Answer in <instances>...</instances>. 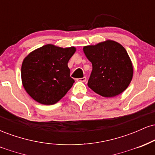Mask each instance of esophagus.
Returning a JSON list of instances; mask_svg holds the SVG:
<instances>
[{
  "instance_id": "34e87169",
  "label": "esophagus",
  "mask_w": 155,
  "mask_h": 155,
  "mask_svg": "<svg viewBox=\"0 0 155 155\" xmlns=\"http://www.w3.org/2000/svg\"><path fill=\"white\" fill-rule=\"evenodd\" d=\"M76 80H77V81H82V82H85V81H87V78L84 76V77L79 78V79H77Z\"/></svg>"
}]
</instances>
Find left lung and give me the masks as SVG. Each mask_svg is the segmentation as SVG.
<instances>
[{
    "label": "left lung",
    "mask_w": 155,
    "mask_h": 155,
    "mask_svg": "<svg viewBox=\"0 0 155 155\" xmlns=\"http://www.w3.org/2000/svg\"><path fill=\"white\" fill-rule=\"evenodd\" d=\"M92 71L87 85L103 97L120 95L129 86L133 76L132 62L127 51L118 42L106 40L83 47Z\"/></svg>",
    "instance_id": "8db88e82"
}]
</instances>
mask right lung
Instances as JSON below:
<instances>
[{"mask_svg": "<svg viewBox=\"0 0 155 155\" xmlns=\"http://www.w3.org/2000/svg\"><path fill=\"white\" fill-rule=\"evenodd\" d=\"M75 51L74 47L47 44L29 53L21 68L27 93L44 105H53L63 98L74 83L68 63Z\"/></svg>", "mask_w": 155, "mask_h": 155, "instance_id": "1", "label": "right lung"}]
</instances>
